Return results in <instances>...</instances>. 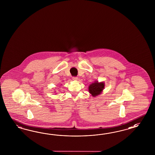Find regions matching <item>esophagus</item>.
I'll use <instances>...</instances> for the list:
<instances>
[{
    "instance_id": "esophagus-1",
    "label": "esophagus",
    "mask_w": 155,
    "mask_h": 155,
    "mask_svg": "<svg viewBox=\"0 0 155 155\" xmlns=\"http://www.w3.org/2000/svg\"><path fill=\"white\" fill-rule=\"evenodd\" d=\"M78 79V78L77 77H73V81H77Z\"/></svg>"
}]
</instances>
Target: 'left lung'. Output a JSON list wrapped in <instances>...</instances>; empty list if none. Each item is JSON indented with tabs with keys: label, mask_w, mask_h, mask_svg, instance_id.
<instances>
[{
	"label": "left lung",
	"mask_w": 155,
	"mask_h": 155,
	"mask_svg": "<svg viewBox=\"0 0 155 155\" xmlns=\"http://www.w3.org/2000/svg\"><path fill=\"white\" fill-rule=\"evenodd\" d=\"M104 88V83L103 82H99L95 81L89 86V91L93 97H95L101 94Z\"/></svg>",
	"instance_id": "obj_1"
}]
</instances>
